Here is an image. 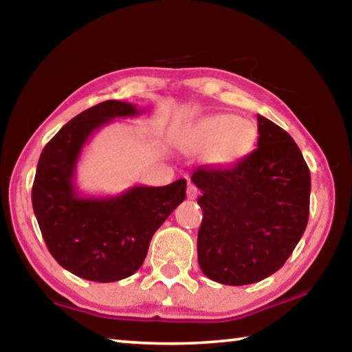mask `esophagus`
<instances>
[{
  "mask_svg": "<svg viewBox=\"0 0 352 352\" xmlns=\"http://www.w3.org/2000/svg\"><path fill=\"white\" fill-rule=\"evenodd\" d=\"M197 195H199V189L195 188L194 184H189V186H188V199L195 200V199H197Z\"/></svg>",
  "mask_w": 352,
  "mask_h": 352,
  "instance_id": "1",
  "label": "esophagus"
}]
</instances>
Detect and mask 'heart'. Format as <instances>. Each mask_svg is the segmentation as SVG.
Here are the masks:
<instances>
[{"label":"heart","mask_w":352,"mask_h":352,"mask_svg":"<svg viewBox=\"0 0 352 352\" xmlns=\"http://www.w3.org/2000/svg\"><path fill=\"white\" fill-rule=\"evenodd\" d=\"M256 140L258 129L250 119L217 113L188 124L178 144L189 155H205L211 166L231 168L253 152Z\"/></svg>","instance_id":"obj_1"}]
</instances>
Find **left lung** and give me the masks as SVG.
I'll return each instance as SVG.
<instances>
[{
  "mask_svg": "<svg viewBox=\"0 0 352 352\" xmlns=\"http://www.w3.org/2000/svg\"><path fill=\"white\" fill-rule=\"evenodd\" d=\"M258 147L228 169L199 168V265L226 285L258 283L281 269L305 233L311 172L292 136L258 115Z\"/></svg>",
  "mask_w": 352,
  "mask_h": 352,
  "instance_id": "8db88e82",
  "label": "left lung"
}]
</instances>
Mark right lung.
Listing matches in <instances>:
<instances>
[{
    "label": "right lung",
    "mask_w": 352,
    "mask_h": 352,
    "mask_svg": "<svg viewBox=\"0 0 352 352\" xmlns=\"http://www.w3.org/2000/svg\"><path fill=\"white\" fill-rule=\"evenodd\" d=\"M144 110L105 100L71 119L45 146L32 186L41 236L58 264L94 283L129 278L146 259L148 243L186 199V180L168 186H133L110 197H85L76 188V168L91 135L115 118Z\"/></svg>",
    "instance_id": "add662e5"
}]
</instances>
